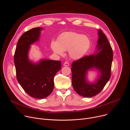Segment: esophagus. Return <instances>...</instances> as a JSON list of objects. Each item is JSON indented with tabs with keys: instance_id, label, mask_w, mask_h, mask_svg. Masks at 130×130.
<instances>
[{
	"instance_id": "34e87169",
	"label": "esophagus",
	"mask_w": 130,
	"mask_h": 130,
	"mask_svg": "<svg viewBox=\"0 0 130 130\" xmlns=\"http://www.w3.org/2000/svg\"><path fill=\"white\" fill-rule=\"evenodd\" d=\"M63 65H64V66H69V63H68V62H65L64 63Z\"/></svg>"
}]
</instances>
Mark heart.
<instances>
[{
	"label": "heart",
	"mask_w": 130,
	"mask_h": 130,
	"mask_svg": "<svg viewBox=\"0 0 130 130\" xmlns=\"http://www.w3.org/2000/svg\"><path fill=\"white\" fill-rule=\"evenodd\" d=\"M90 46L91 41L88 36L74 32L62 33L57 41H52L51 43V48L55 54L63 55L64 51H68L69 57L73 60L82 58Z\"/></svg>",
	"instance_id": "heart-1"
}]
</instances>
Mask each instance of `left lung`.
Returning a JSON list of instances; mask_svg holds the SVG:
<instances>
[{"mask_svg": "<svg viewBox=\"0 0 130 130\" xmlns=\"http://www.w3.org/2000/svg\"><path fill=\"white\" fill-rule=\"evenodd\" d=\"M98 33L96 51L99 52L74 61L71 65L72 86L77 94L84 97H91L98 94L111 76L113 58L112 48L102 31L99 29ZM92 68L98 70L100 75L95 83L89 84L86 80V74Z\"/></svg>", "mask_w": 130, "mask_h": 130, "instance_id": "obj_1", "label": "left lung"}]
</instances>
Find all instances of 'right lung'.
Here are the masks:
<instances>
[{
  "instance_id": "right-lung-1",
  "label": "right lung",
  "mask_w": 130,
  "mask_h": 130,
  "mask_svg": "<svg viewBox=\"0 0 130 130\" xmlns=\"http://www.w3.org/2000/svg\"><path fill=\"white\" fill-rule=\"evenodd\" d=\"M43 28L38 27L25 32L18 40L14 57L17 80L31 97L43 99L54 88V78L61 69V62L42 60L33 63L28 58L30 45L38 41Z\"/></svg>"
}]
</instances>
